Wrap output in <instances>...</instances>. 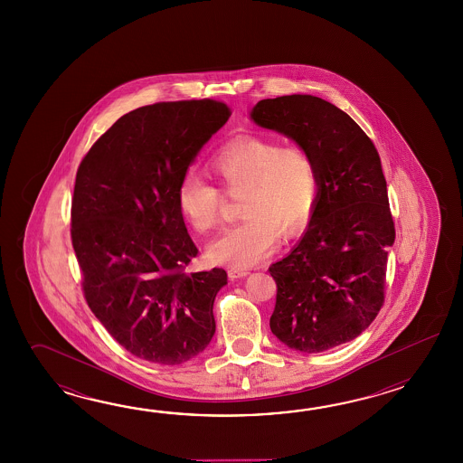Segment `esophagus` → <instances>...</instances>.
<instances>
[{"mask_svg": "<svg viewBox=\"0 0 463 463\" xmlns=\"http://www.w3.org/2000/svg\"><path fill=\"white\" fill-rule=\"evenodd\" d=\"M246 275H250V271L245 269V268H238V266H232V268H228V276H230V279L245 278Z\"/></svg>", "mask_w": 463, "mask_h": 463, "instance_id": "obj_1", "label": "esophagus"}]
</instances>
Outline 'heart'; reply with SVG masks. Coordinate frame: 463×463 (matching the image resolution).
<instances>
[{
	"instance_id": "obj_1",
	"label": "heart",
	"mask_w": 463,
	"mask_h": 463,
	"mask_svg": "<svg viewBox=\"0 0 463 463\" xmlns=\"http://www.w3.org/2000/svg\"><path fill=\"white\" fill-rule=\"evenodd\" d=\"M222 188L238 198L241 220L212 241L215 263L251 266L273 253L278 235L291 238L313 217L319 198V172L311 152L268 138L230 142L210 158ZM180 212L198 233L220 223L223 194L197 172H187L177 187Z\"/></svg>"
}]
</instances>
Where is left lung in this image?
<instances>
[{
    "label": "left lung",
    "instance_id": "8db88e82",
    "mask_svg": "<svg viewBox=\"0 0 463 463\" xmlns=\"http://www.w3.org/2000/svg\"><path fill=\"white\" fill-rule=\"evenodd\" d=\"M251 118L307 148L317 165L307 230L268 271L278 288L273 335L293 351L323 353L361 335L384 305L395 228L381 158L364 130L325 99H263Z\"/></svg>",
    "mask_w": 463,
    "mask_h": 463
}]
</instances>
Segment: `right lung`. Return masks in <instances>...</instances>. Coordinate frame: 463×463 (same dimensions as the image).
<instances>
[{
	"label": "right lung",
	"instance_id": "1",
	"mask_svg": "<svg viewBox=\"0 0 463 463\" xmlns=\"http://www.w3.org/2000/svg\"><path fill=\"white\" fill-rule=\"evenodd\" d=\"M232 110L213 99L136 109L89 148L71 238L90 311L130 354L184 364L215 335L227 271L185 273L198 255L177 203L180 178Z\"/></svg>",
	"mask_w": 463,
	"mask_h": 463
}]
</instances>
